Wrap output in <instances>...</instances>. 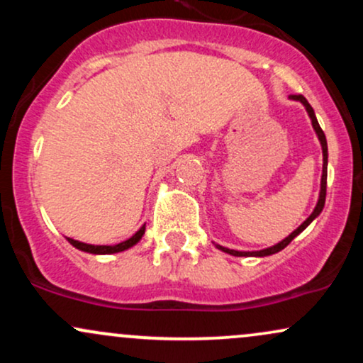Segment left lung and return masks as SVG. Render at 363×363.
Returning <instances> with one entry per match:
<instances>
[{
	"instance_id": "left-lung-1",
	"label": "left lung",
	"mask_w": 363,
	"mask_h": 363,
	"mask_svg": "<svg viewBox=\"0 0 363 363\" xmlns=\"http://www.w3.org/2000/svg\"><path fill=\"white\" fill-rule=\"evenodd\" d=\"M291 99H294V101H301V102L303 104V106H306L307 112H309V118H311V121H312V126H314L315 133H318V138H319V141H320V147H323V177H320V193H319L318 205H315L314 211H312L309 218H307L306 222H303V223L301 225V227L297 228V230L291 232V234H290L289 237H286V239H283L281 242H278L277 245H273V247L262 249V251L242 252V251H234V249L222 247V245H216V247L222 249L223 252L232 254V256H239V257H240V256H259V257H262V256H269V254H274V252H280L281 249H285L286 245H289V244L291 242V240L295 239V237H297L298 234H301V232L303 230V228H306L307 225H309V223L312 222V220H314L315 216H318V215L320 213V211H323V208H324V201H326V181H328V143H326V136H324V131H323V129H320L319 123H318V119H315L314 109H312L311 104L306 101V97H302V95H291Z\"/></svg>"
}]
</instances>
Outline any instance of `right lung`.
<instances>
[{
    "instance_id": "add662e5",
    "label": "right lung",
    "mask_w": 363,
    "mask_h": 363,
    "mask_svg": "<svg viewBox=\"0 0 363 363\" xmlns=\"http://www.w3.org/2000/svg\"><path fill=\"white\" fill-rule=\"evenodd\" d=\"M145 234V225L140 228L138 232H136L135 235L131 237V239L124 240V242H119L116 245H91V244H85V242H80V240H74V239H69L68 237V242L73 245V247L80 249V251H85V252H90V254H114V252H121V251H126V249L133 247L138 240L143 237Z\"/></svg>"
}]
</instances>
